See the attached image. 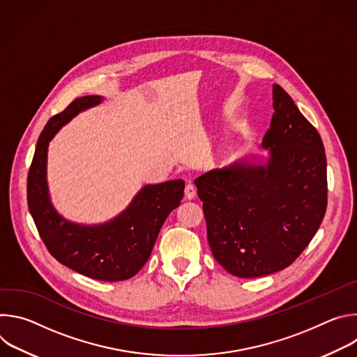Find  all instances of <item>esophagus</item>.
Instances as JSON below:
<instances>
[{"mask_svg":"<svg viewBox=\"0 0 357 357\" xmlns=\"http://www.w3.org/2000/svg\"><path fill=\"white\" fill-rule=\"evenodd\" d=\"M195 196H196V188L192 183H188L185 186V199L192 200V199H195Z\"/></svg>","mask_w":357,"mask_h":357,"instance_id":"obj_1","label":"esophagus"}]
</instances>
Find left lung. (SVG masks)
Wrapping results in <instances>:
<instances>
[{"instance_id":"left-lung-1","label":"left lung","mask_w":357,"mask_h":357,"mask_svg":"<svg viewBox=\"0 0 357 357\" xmlns=\"http://www.w3.org/2000/svg\"><path fill=\"white\" fill-rule=\"evenodd\" d=\"M268 160L248 157L199 176L208 241L230 274L257 278L291 266L318 231L328 205L326 155L317 128L273 86Z\"/></svg>"}]
</instances>
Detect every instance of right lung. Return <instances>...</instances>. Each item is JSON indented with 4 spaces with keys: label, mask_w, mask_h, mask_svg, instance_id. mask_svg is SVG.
<instances>
[{
    "label": "right lung",
    "mask_w": 357,
    "mask_h": 357,
    "mask_svg": "<svg viewBox=\"0 0 357 357\" xmlns=\"http://www.w3.org/2000/svg\"><path fill=\"white\" fill-rule=\"evenodd\" d=\"M101 100L100 96L79 97L47 121L28 174V208L42 241L61 264L93 280L124 281L148 261L164 222L181 205L185 182L175 179L144 186L124 212L103 225L84 226L62 218L47 190V145L66 123Z\"/></svg>",
    "instance_id": "right-lung-1"
}]
</instances>
